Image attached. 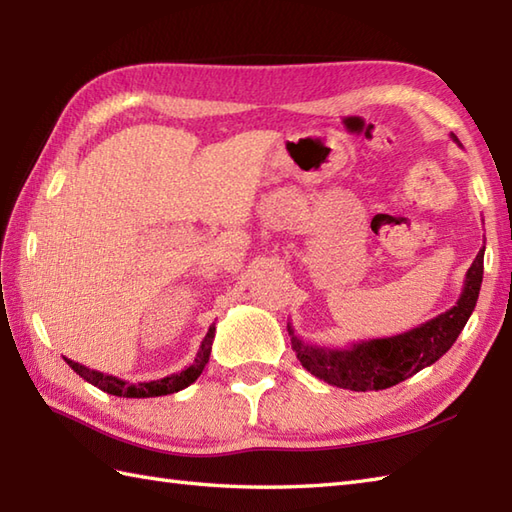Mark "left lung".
Wrapping results in <instances>:
<instances>
[{"label": "left lung", "instance_id": "left-lung-1", "mask_svg": "<svg viewBox=\"0 0 512 512\" xmlns=\"http://www.w3.org/2000/svg\"><path fill=\"white\" fill-rule=\"evenodd\" d=\"M455 143L460 140L451 134ZM484 277V248L477 253L458 303L418 328L387 339L358 341L347 347H319L303 343L288 323L292 350L312 376L328 385L352 391H378L394 387L420 369L429 367L451 350L475 310Z\"/></svg>", "mask_w": 512, "mask_h": 512}]
</instances>
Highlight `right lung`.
<instances>
[{"label": "right lung", "instance_id": "obj_1", "mask_svg": "<svg viewBox=\"0 0 512 512\" xmlns=\"http://www.w3.org/2000/svg\"><path fill=\"white\" fill-rule=\"evenodd\" d=\"M213 339H215V323L209 325V332H206L200 350H198V354H195V361L189 367H184L182 372H178V374H169L165 378L149 380V383H136V385L127 383V380H123V378L96 372V369H90V367H85L81 363H74L65 356L63 358H65V363H68L83 380H88V383H92L94 387L107 391V394L123 396V398H154V396L176 394V391L195 383L198 376L202 374V369L206 367V363H209Z\"/></svg>", "mask_w": 512, "mask_h": 512}]
</instances>
